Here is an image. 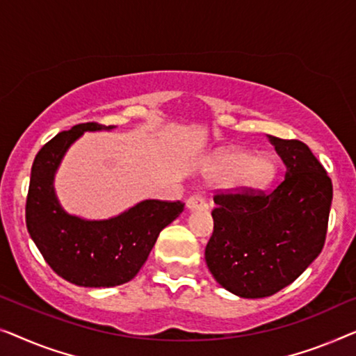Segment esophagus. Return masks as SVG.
Wrapping results in <instances>:
<instances>
[{
  "label": "esophagus",
  "mask_w": 356,
  "mask_h": 356,
  "mask_svg": "<svg viewBox=\"0 0 356 356\" xmlns=\"http://www.w3.org/2000/svg\"><path fill=\"white\" fill-rule=\"evenodd\" d=\"M200 208H207V202L200 193H195L192 197H188L187 200V209L193 211V209H200Z\"/></svg>",
  "instance_id": "obj_1"
}]
</instances>
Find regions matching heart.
<instances>
[{
  "instance_id": "heart-1",
  "label": "heart",
  "mask_w": 356,
  "mask_h": 356,
  "mask_svg": "<svg viewBox=\"0 0 356 356\" xmlns=\"http://www.w3.org/2000/svg\"><path fill=\"white\" fill-rule=\"evenodd\" d=\"M203 172L211 180H224L234 192L250 195L268 188L276 176V164L269 154L250 156L240 148H221L209 156Z\"/></svg>"
}]
</instances>
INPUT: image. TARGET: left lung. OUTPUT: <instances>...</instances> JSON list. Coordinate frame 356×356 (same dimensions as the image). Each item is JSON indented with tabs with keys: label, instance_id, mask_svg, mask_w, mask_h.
Listing matches in <instances>:
<instances>
[{
	"label": "left lung",
	"instance_id": "8db88e82",
	"mask_svg": "<svg viewBox=\"0 0 356 356\" xmlns=\"http://www.w3.org/2000/svg\"><path fill=\"white\" fill-rule=\"evenodd\" d=\"M285 164L273 192L219 193L204 250L216 282L242 298H263L292 284L321 253L332 182L307 145L268 135Z\"/></svg>",
	"mask_w": 356,
	"mask_h": 356
}]
</instances>
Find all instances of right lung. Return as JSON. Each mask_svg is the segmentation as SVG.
Listing matches in <instances>:
<instances>
[{
  "mask_svg": "<svg viewBox=\"0 0 356 356\" xmlns=\"http://www.w3.org/2000/svg\"><path fill=\"white\" fill-rule=\"evenodd\" d=\"M116 126L87 122L58 134L32 164L26 204L30 237L58 276L80 287H114L137 276L161 230L184 211L182 202L143 200L109 219L69 214L54 192V174L83 132Z\"/></svg>",
  "mask_w": 356,
  "mask_h": 356,
  "instance_id": "1",
  "label": "right lung"
}]
</instances>
